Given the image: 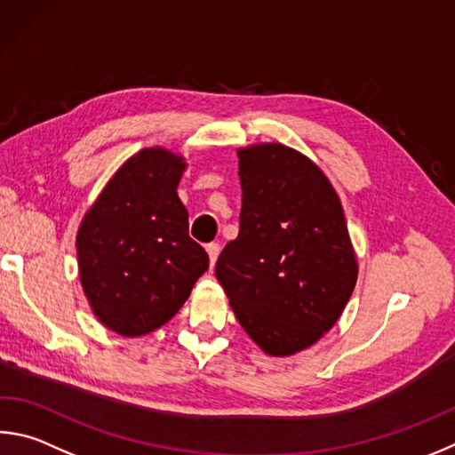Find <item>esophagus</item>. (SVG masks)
<instances>
[{
    "instance_id": "34e87169",
    "label": "esophagus",
    "mask_w": 455,
    "mask_h": 455,
    "mask_svg": "<svg viewBox=\"0 0 455 455\" xmlns=\"http://www.w3.org/2000/svg\"><path fill=\"white\" fill-rule=\"evenodd\" d=\"M219 252H220V246L217 243H211L206 244V254H209V260H211V267H214V262L219 259Z\"/></svg>"
}]
</instances>
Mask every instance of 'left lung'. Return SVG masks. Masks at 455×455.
Returning a JSON list of instances; mask_svg holds the SVG:
<instances>
[{"label": "left lung", "mask_w": 455, "mask_h": 455, "mask_svg": "<svg viewBox=\"0 0 455 455\" xmlns=\"http://www.w3.org/2000/svg\"><path fill=\"white\" fill-rule=\"evenodd\" d=\"M236 155L241 230L214 275L252 342L286 358L336 324L356 286L358 259L342 203L316 163L283 143Z\"/></svg>", "instance_id": "1"}]
</instances>
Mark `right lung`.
I'll use <instances>...</instances> for the list:
<instances>
[{
  "instance_id": "obj_1",
  "label": "right lung",
  "mask_w": 455,
  "mask_h": 455,
  "mask_svg": "<svg viewBox=\"0 0 455 455\" xmlns=\"http://www.w3.org/2000/svg\"><path fill=\"white\" fill-rule=\"evenodd\" d=\"M185 171L183 155L159 145L141 148L81 219V286L91 312L115 334L139 338L167 324L209 270L177 195Z\"/></svg>"
}]
</instances>
